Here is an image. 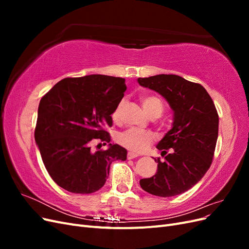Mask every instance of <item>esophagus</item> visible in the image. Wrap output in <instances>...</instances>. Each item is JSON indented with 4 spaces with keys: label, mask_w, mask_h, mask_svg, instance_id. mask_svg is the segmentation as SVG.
<instances>
[{
    "label": "esophagus",
    "mask_w": 249,
    "mask_h": 249,
    "mask_svg": "<svg viewBox=\"0 0 249 249\" xmlns=\"http://www.w3.org/2000/svg\"><path fill=\"white\" fill-rule=\"evenodd\" d=\"M138 155L137 154H134V153H127V159H134V158H137Z\"/></svg>",
    "instance_id": "obj_1"
}]
</instances>
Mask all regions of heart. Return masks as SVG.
Instances as JSON below:
<instances>
[{
	"mask_svg": "<svg viewBox=\"0 0 249 249\" xmlns=\"http://www.w3.org/2000/svg\"><path fill=\"white\" fill-rule=\"evenodd\" d=\"M142 106L150 117H160L163 113V102L158 95H145L141 97ZM124 106V102H120L115 110L112 113V118L114 122H118L120 113ZM154 141L153 134L144 131L131 127L117 135V142L120 145L125 147L134 153H141L147 149Z\"/></svg>",
	"mask_w": 249,
	"mask_h": 249,
	"instance_id": "1",
	"label": "heart"
}]
</instances>
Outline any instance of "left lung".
<instances>
[{
    "label": "left lung",
    "instance_id": "obj_1",
    "mask_svg": "<svg viewBox=\"0 0 249 249\" xmlns=\"http://www.w3.org/2000/svg\"><path fill=\"white\" fill-rule=\"evenodd\" d=\"M138 83L164 96L175 112L172 129L157 145L164 161L155 159L157 173L140 179V186L156 196H176L197 184L212 164L219 117L212 97L198 83L177 74L138 78Z\"/></svg>",
    "mask_w": 249,
    "mask_h": 249
}]
</instances>
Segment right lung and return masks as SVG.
I'll return each mask as SVG.
<instances>
[{"label":"right lung","instance_id":"right-lung-1","mask_svg":"<svg viewBox=\"0 0 249 249\" xmlns=\"http://www.w3.org/2000/svg\"><path fill=\"white\" fill-rule=\"evenodd\" d=\"M125 89L123 78L90 74L65 78L42 96L34 136L58 186L71 193H93L106 183L111 163L126 159V149L111 144L106 131ZM93 141L109 147L93 153Z\"/></svg>","mask_w":249,"mask_h":249}]
</instances>
